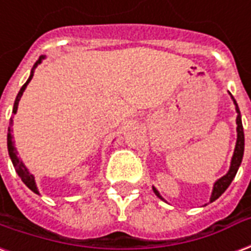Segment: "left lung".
I'll return each mask as SVG.
<instances>
[{
  "mask_svg": "<svg viewBox=\"0 0 251 251\" xmlns=\"http://www.w3.org/2000/svg\"><path fill=\"white\" fill-rule=\"evenodd\" d=\"M235 106H237V102L234 101ZM237 109V113H238V117H237V144H235V150L234 154H233V158H231V165H230V170L227 172L226 176H224L222 178H220L217 182L214 183V189H213V194H211L210 202L215 201L218 197L222 196V193L229 187V185L233 181V178L235 177L237 174V170H238L239 165L242 162V157H244V149H245V135H244V126H242V121H241V114H239V109L238 106L235 107ZM154 193L155 196L163 200L162 197L159 196V193L157 192V189L153 187Z\"/></svg>",
  "mask_w": 251,
  "mask_h": 251,
  "instance_id": "1",
  "label": "left lung"
}]
</instances>
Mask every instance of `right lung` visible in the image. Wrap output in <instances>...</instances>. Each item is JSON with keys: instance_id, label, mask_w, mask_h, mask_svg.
Instances as JSON below:
<instances>
[{"instance_id": "add662e5", "label": "right lung", "mask_w": 251, "mask_h": 251, "mask_svg": "<svg viewBox=\"0 0 251 251\" xmlns=\"http://www.w3.org/2000/svg\"><path fill=\"white\" fill-rule=\"evenodd\" d=\"M42 58H45V57H44V55H42V57H40V58H38V61H37L36 64H34V68H36L37 65L40 64L41 59H42ZM34 68H33V69H34ZM31 78H33V72H31V75L29 77V79L26 81V83H24V86H22L21 90H20V93H18V96H17L16 101H14V106H13V114H16V113H17V107H18V102H20V98H21L22 93H24V90L26 89L27 83L30 82ZM9 125H10V126H9V129H7V131H9V133H7V150H9V155H10V158H12V162H13V165H14V169H16L17 174H18V176L21 177L22 182L25 183V185H26V186L29 187L30 190H33V192L38 194V190H37L36 182H34V177L31 176L30 173L27 172L26 166H25V165L22 163L21 159L17 158V150H16V148H14V142H13V135H12V133H10V127H12V125H13V118H10V122H9Z\"/></svg>"}]
</instances>
